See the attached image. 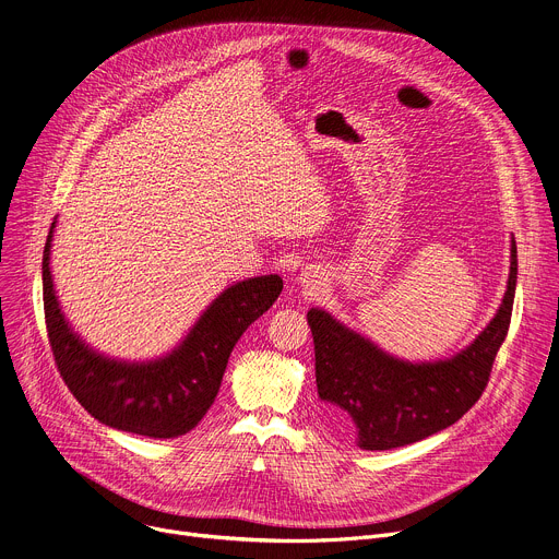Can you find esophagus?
I'll use <instances>...</instances> for the list:
<instances>
[{
  "label": "esophagus",
  "mask_w": 559,
  "mask_h": 559,
  "mask_svg": "<svg viewBox=\"0 0 559 559\" xmlns=\"http://www.w3.org/2000/svg\"><path fill=\"white\" fill-rule=\"evenodd\" d=\"M314 278H317V274H314V272H302V274H300V283H302V287H312V285L317 283Z\"/></svg>",
  "instance_id": "esophagus-1"
}]
</instances>
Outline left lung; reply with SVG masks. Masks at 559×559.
<instances>
[{
	"label": "left lung",
	"instance_id": "1",
	"mask_svg": "<svg viewBox=\"0 0 559 559\" xmlns=\"http://www.w3.org/2000/svg\"><path fill=\"white\" fill-rule=\"evenodd\" d=\"M518 285V245H511L509 289L488 328L456 357L405 364L323 310H310L321 411L336 435H357L364 450L421 441L460 421L488 385L509 334Z\"/></svg>",
	"mask_w": 559,
	"mask_h": 559
}]
</instances>
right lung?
<instances>
[{"label": "right lung", "instance_id": "1", "mask_svg": "<svg viewBox=\"0 0 559 559\" xmlns=\"http://www.w3.org/2000/svg\"><path fill=\"white\" fill-rule=\"evenodd\" d=\"M53 227L41 259L44 319L50 352L71 394L91 417L124 432L171 439L195 428L218 394L234 345L283 292L281 276L227 287L169 357L148 364L111 361L84 345L60 312L48 270Z\"/></svg>", "mask_w": 559, "mask_h": 559}]
</instances>
